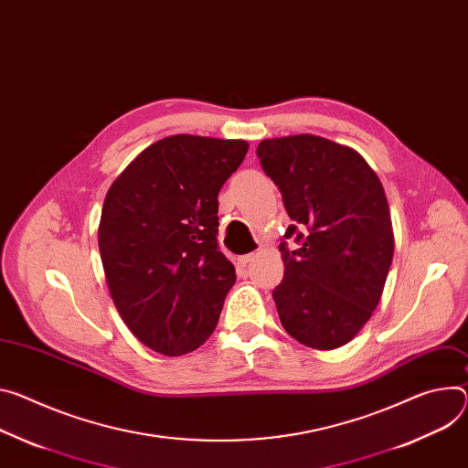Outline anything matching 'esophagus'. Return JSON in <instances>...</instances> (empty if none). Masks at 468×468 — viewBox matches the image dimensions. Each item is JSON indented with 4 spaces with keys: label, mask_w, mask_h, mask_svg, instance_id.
<instances>
[{
    "label": "esophagus",
    "mask_w": 468,
    "mask_h": 468,
    "mask_svg": "<svg viewBox=\"0 0 468 468\" xmlns=\"http://www.w3.org/2000/svg\"><path fill=\"white\" fill-rule=\"evenodd\" d=\"M256 256H258V253H246V256H240V258H239V263H240L242 267H246Z\"/></svg>",
    "instance_id": "esophagus-1"
}]
</instances>
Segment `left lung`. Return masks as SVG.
Here are the masks:
<instances>
[{
  "instance_id": "obj_1",
  "label": "left lung",
  "mask_w": 468,
  "mask_h": 468,
  "mask_svg": "<svg viewBox=\"0 0 468 468\" xmlns=\"http://www.w3.org/2000/svg\"><path fill=\"white\" fill-rule=\"evenodd\" d=\"M289 218L285 265L272 291L282 326L306 347L337 349L377 308L394 258L390 208L377 174L355 149L296 134L258 145Z\"/></svg>"
}]
</instances>
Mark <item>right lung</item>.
I'll use <instances>...</instances> for the list:
<instances>
[{
    "instance_id": "obj_1",
    "label": "right lung",
    "mask_w": 468,
    "mask_h": 468,
    "mask_svg": "<svg viewBox=\"0 0 468 468\" xmlns=\"http://www.w3.org/2000/svg\"><path fill=\"white\" fill-rule=\"evenodd\" d=\"M244 140L177 134L142 151L110 186L99 250L113 304L149 349L181 356L217 328L237 276L218 248V192Z\"/></svg>"
}]
</instances>
